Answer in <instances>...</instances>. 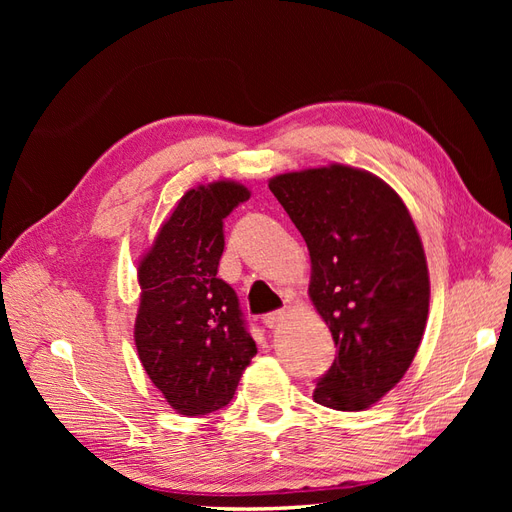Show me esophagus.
Segmentation results:
<instances>
[{
	"label": "esophagus",
	"instance_id": "1",
	"mask_svg": "<svg viewBox=\"0 0 512 512\" xmlns=\"http://www.w3.org/2000/svg\"><path fill=\"white\" fill-rule=\"evenodd\" d=\"M284 318H286V309H275V312H269V314L262 316V324H265V327H269V329H273Z\"/></svg>",
	"mask_w": 512,
	"mask_h": 512
}]
</instances>
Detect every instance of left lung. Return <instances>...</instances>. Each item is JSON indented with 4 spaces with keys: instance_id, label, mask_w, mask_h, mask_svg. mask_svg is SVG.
<instances>
[{
    "instance_id": "obj_1",
    "label": "left lung",
    "mask_w": 512,
    "mask_h": 512,
    "mask_svg": "<svg viewBox=\"0 0 512 512\" xmlns=\"http://www.w3.org/2000/svg\"><path fill=\"white\" fill-rule=\"evenodd\" d=\"M312 258V297L337 348L320 406L356 412L404 378L423 339L429 275L401 198L365 170L333 164L269 181Z\"/></svg>"
}]
</instances>
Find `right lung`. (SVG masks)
<instances>
[{"label":"right lung","instance_id":"obj_1","mask_svg":"<svg viewBox=\"0 0 512 512\" xmlns=\"http://www.w3.org/2000/svg\"><path fill=\"white\" fill-rule=\"evenodd\" d=\"M250 198L232 181L190 190L138 267L136 348L151 382L179 414L230 404L256 354L237 292L218 277L224 218Z\"/></svg>","mask_w":512,"mask_h":512}]
</instances>
